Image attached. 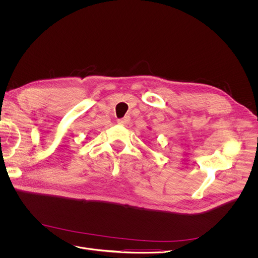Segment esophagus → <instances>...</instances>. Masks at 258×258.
<instances>
[{
	"mask_svg": "<svg viewBox=\"0 0 258 258\" xmlns=\"http://www.w3.org/2000/svg\"><path fill=\"white\" fill-rule=\"evenodd\" d=\"M128 121H129V117H123V118L117 120V122H118L119 124H121V126H126V124L128 123Z\"/></svg>",
	"mask_w": 258,
	"mask_h": 258,
	"instance_id": "34e87169",
	"label": "esophagus"
}]
</instances>
